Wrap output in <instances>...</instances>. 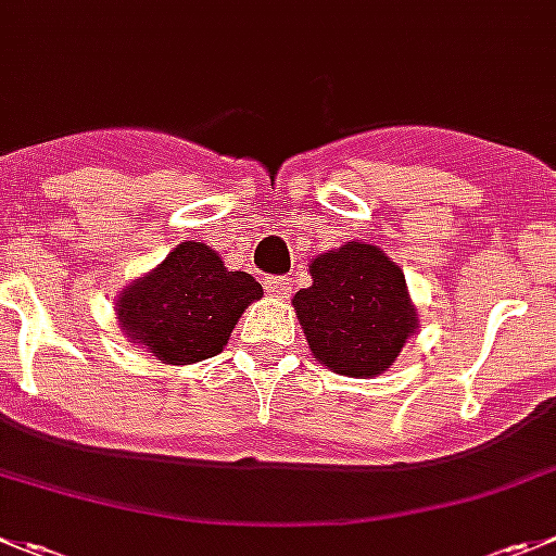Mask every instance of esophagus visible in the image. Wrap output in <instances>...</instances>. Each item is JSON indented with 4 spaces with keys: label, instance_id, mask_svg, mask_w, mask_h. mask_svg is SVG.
I'll return each instance as SVG.
<instances>
[{
    "label": "esophagus",
    "instance_id": "obj_1",
    "mask_svg": "<svg viewBox=\"0 0 556 556\" xmlns=\"http://www.w3.org/2000/svg\"><path fill=\"white\" fill-rule=\"evenodd\" d=\"M264 289L275 298H287L292 294V278H283V275H273V278H264Z\"/></svg>",
    "mask_w": 556,
    "mask_h": 556
}]
</instances>
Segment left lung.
<instances>
[{
  "instance_id": "1",
  "label": "left lung",
  "mask_w": 556,
  "mask_h": 556,
  "mask_svg": "<svg viewBox=\"0 0 556 556\" xmlns=\"http://www.w3.org/2000/svg\"><path fill=\"white\" fill-rule=\"evenodd\" d=\"M308 273L312 287L300 289L292 305L314 358L348 378L391 369L419 330L405 273L361 239L314 256Z\"/></svg>"
}]
</instances>
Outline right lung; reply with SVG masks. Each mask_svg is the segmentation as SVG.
Returning a JSON list of instances; mask_svg holds the SVG:
<instances>
[{
    "label": "right lung",
    "instance_id": "obj_1",
    "mask_svg": "<svg viewBox=\"0 0 556 556\" xmlns=\"http://www.w3.org/2000/svg\"><path fill=\"white\" fill-rule=\"evenodd\" d=\"M262 294L253 275L231 273L220 253L192 239L118 294L115 319L156 361L187 366L223 353L242 312Z\"/></svg>",
    "mask_w": 556,
    "mask_h": 556
}]
</instances>
